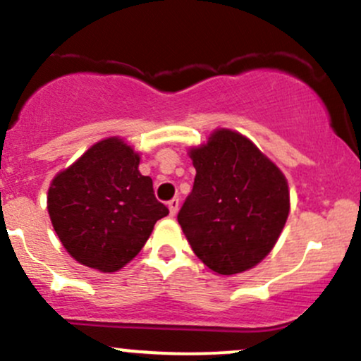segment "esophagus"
Instances as JSON below:
<instances>
[{"instance_id": "esophagus-1", "label": "esophagus", "mask_w": 361, "mask_h": 361, "mask_svg": "<svg viewBox=\"0 0 361 361\" xmlns=\"http://www.w3.org/2000/svg\"><path fill=\"white\" fill-rule=\"evenodd\" d=\"M168 209H169V214L176 215L178 209H180V200H178V198H173V200H169L168 202Z\"/></svg>"}]
</instances>
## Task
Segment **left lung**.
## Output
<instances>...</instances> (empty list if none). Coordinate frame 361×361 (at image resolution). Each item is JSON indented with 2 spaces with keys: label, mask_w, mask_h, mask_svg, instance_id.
Here are the masks:
<instances>
[{
  "label": "left lung",
  "mask_w": 361,
  "mask_h": 361,
  "mask_svg": "<svg viewBox=\"0 0 361 361\" xmlns=\"http://www.w3.org/2000/svg\"><path fill=\"white\" fill-rule=\"evenodd\" d=\"M188 154L197 175L178 222L190 246L219 275L251 270L273 250L287 222V178L231 128L214 130Z\"/></svg>",
  "instance_id": "left-lung-1"
}]
</instances>
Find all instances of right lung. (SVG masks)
I'll return each mask as SVG.
<instances>
[{
  "instance_id": "add662e5",
  "label": "right lung",
  "mask_w": 361,
  "mask_h": 361,
  "mask_svg": "<svg viewBox=\"0 0 361 361\" xmlns=\"http://www.w3.org/2000/svg\"><path fill=\"white\" fill-rule=\"evenodd\" d=\"M139 163L134 147L109 137L54 176L49 217L78 263L103 273L118 271L139 255L154 224L169 214L156 200L151 178L140 175Z\"/></svg>"
}]
</instances>
